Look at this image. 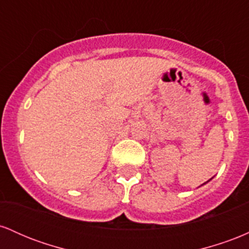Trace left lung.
I'll use <instances>...</instances> for the list:
<instances>
[{
	"label": "left lung",
	"instance_id": "obj_1",
	"mask_svg": "<svg viewBox=\"0 0 249 249\" xmlns=\"http://www.w3.org/2000/svg\"><path fill=\"white\" fill-rule=\"evenodd\" d=\"M211 180V179H210ZM210 180H208V181H210ZM208 181H206V182H208ZM206 182H205V184H206ZM205 184H202V185H205Z\"/></svg>",
	"mask_w": 249,
	"mask_h": 249
}]
</instances>
